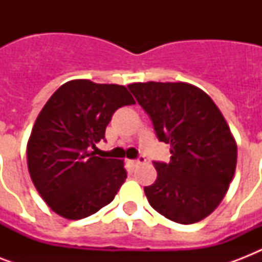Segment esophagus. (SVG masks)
Masks as SVG:
<instances>
[{"label": "esophagus", "mask_w": 262, "mask_h": 262, "mask_svg": "<svg viewBox=\"0 0 262 262\" xmlns=\"http://www.w3.org/2000/svg\"><path fill=\"white\" fill-rule=\"evenodd\" d=\"M147 162V159L144 158V156H140L139 159H136V160H130V164L133 166V167H136V166H140V164H144Z\"/></svg>", "instance_id": "34e87169"}]
</instances>
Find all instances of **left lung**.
<instances>
[{"instance_id": "left-lung-1", "label": "left lung", "mask_w": 262, "mask_h": 262, "mask_svg": "<svg viewBox=\"0 0 262 262\" xmlns=\"http://www.w3.org/2000/svg\"><path fill=\"white\" fill-rule=\"evenodd\" d=\"M127 88L170 144V163L155 162L158 178L144 187L164 217L193 224L215 211L236 167V141L222 111L201 88L183 83H133Z\"/></svg>"}]
</instances>
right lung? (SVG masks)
Instances as JSON below:
<instances>
[{
	"mask_svg": "<svg viewBox=\"0 0 262 262\" xmlns=\"http://www.w3.org/2000/svg\"><path fill=\"white\" fill-rule=\"evenodd\" d=\"M123 85L71 80L39 113L27 143L31 179L45 203L69 220L84 219L114 200L126 179L123 160L95 155L119 107L135 104Z\"/></svg>",
	"mask_w": 262,
	"mask_h": 262,
	"instance_id": "right-lung-1",
	"label": "right lung"
}]
</instances>
